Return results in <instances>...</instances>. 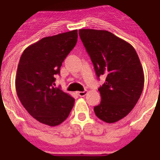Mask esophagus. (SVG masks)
Listing matches in <instances>:
<instances>
[{"label":"esophagus","instance_id":"1","mask_svg":"<svg viewBox=\"0 0 160 160\" xmlns=\"http://www.w3.org/2000/svg\"><path fill=\"white\" fill-rule=\"evenodd\" d=\"M87 92H88L87 90H85V91L83 92H77V94L78 95L79 97H84V96L87 94Z\"/></svg>","mask_w":160,"mask_h":160}]
</instances>
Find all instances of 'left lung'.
Returning <instances> with one entry per match:
<instances>
[{"label": "left lung", "instance_id": "left-lung-1", "mask_svg": "<svg viewBox=\"0 0 160 160\" xmlns=\"http://www.w3.org/2000/svg\"><path fill=\"white\" fill-rule=\"evenodd\" d=\"M79 36L98 78L106 76L94 112L104 122H117L131 112L143 92L144 76L138 54L133 46L108 31L81 29Z\"/></svg>", "mask_w": 160, "mask_h": 160}]
</instances>
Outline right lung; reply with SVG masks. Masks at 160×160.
<instances>
[{
  "mask_svg": "<svg viewBox=\"0 0 160 160\" xmlns=\"http://www.w3.org/2000/svg\"><path fill=\"white\" fill-rule=\"evenodd\" d=\"M77 41L78 30L47 37L26 48L20 58L17 96L29 114L42 123L59 125L73 107V98L54 86L56 75Z\"/></svg>",
  "mask_w": 160,
  "mask_h": 160,
  "instance_id": "right-lung-1",
  "label": "right lung"
}]
</instances>
